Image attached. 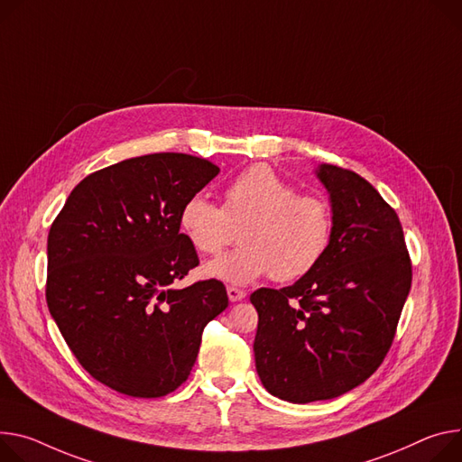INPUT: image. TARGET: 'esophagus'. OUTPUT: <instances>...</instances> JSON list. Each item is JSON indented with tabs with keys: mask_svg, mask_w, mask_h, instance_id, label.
Instances as JSON below:
<instances>
[{
	"mask_svg": "<svg viewBox=\"0 0 462 462\" xmlns=\"http://www.w3.org/2000/svg\"><path fill=\"white\" fill-rule=\"evenodd\" d=\"M226 295H228L230 302H239V300H243V299L246 297V292H245L243 289H237V287H234V285H228V287H226Z\"/></svg>",
	"mask_w": 462,
	"mask_h": 462,
	"instance_id": "34e87169",
	"label": "esophagus"
}]
</instances>
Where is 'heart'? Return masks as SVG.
I'll list each match as a JSON object with an SVG mask.
<instances>
[{
    "instance_id": "1",
    "label": "heart",
    "mask_w": 462,
    "mask_h": 462,
    "mask_svg": "<svg viewBox=\"0 0 462 462\" xmlns=\"http://www.w3.org/2000/svg\"><path fill=\"white\" fill-rule=\"evenodd\" d=\"M186 239L202 254H219L241 226V245L204 265V274L245 285L273 274L278 282L297 280L324 256L333 230L329 204L297 188L267 165L239 173L223 193V206L191 195L179 216Z\"/></svg>"
}]
</instances>
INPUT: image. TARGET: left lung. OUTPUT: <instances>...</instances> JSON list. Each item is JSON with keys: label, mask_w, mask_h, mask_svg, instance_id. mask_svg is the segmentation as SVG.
<instances>
[{"label": "left lung", "mask_w": 462, "mask_h": 462, "mask_svg": "<svg viewBox=\"0 0 462 462\" xmlns=\"http://www.w3.org/2000/svg\"><path fill=\"white\" fill-rule=\"evenodd\" d=\"M333 230L320 262L292 285L250 295L258 311L256 370L292 403L337 398L385 359L412 269L394 209L363 177L322 163Z\"/></svg>", "instance_id": "obj_1"}]
</instances>
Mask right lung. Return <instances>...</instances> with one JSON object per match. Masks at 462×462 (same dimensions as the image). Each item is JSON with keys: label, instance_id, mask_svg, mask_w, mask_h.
<instances>
[{"label": "right lung", "instance_id": "add662e5", "mask_svg": "<svg viewBox=\"0 0 462 462\" xmlns=\"http://www.w3.org/2000/svg\"><path fill=\"white\" fill-rule=\"evenodd\" d=\"M217 173L182 152L123 160L80 180L51 225L50 313L82 368L121 394L179 389L204 326L228 308L219 280L171 287L199 265L180 209Z\"/></svg>", "mask_w": 462, "mask_h": 462}]
</instances>
